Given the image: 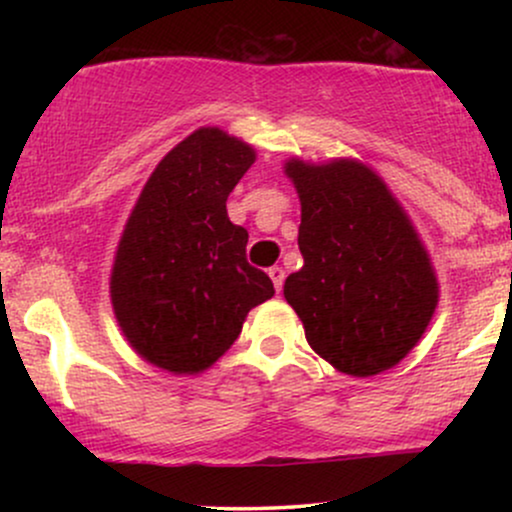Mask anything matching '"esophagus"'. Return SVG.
I'll list each match as a JSON object with an SVG mask.
<instances>
[{"mask_svg":"<svg viewBox=\"0 0 512 512\" xmlns=\"http://www.w3.org/2000/svg\"><path fill=\"white\" fill-rule=\"evenodd\" d=\"M267 274H269V279H272L274 289L281 291V286H284V269L276 267V264H274V267L267 269Z\"/></svg>","mask_w":512,"mask_h":512,"instance_id":"34e87169","label":"esophagus"}]
</instances>
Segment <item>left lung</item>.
Listing matches in <instances>:
<instances>
[{
    "label": "left lung",
    "mask_w": 512,
    "mask_h": 512,
    "mask_svg": "<svg viewBox=\"0 0 512 512\" xmlns=\"http://www.w3.org/2000/svg\"><path fill=\"white\" fill-rule=\"evenodd\" d=\"M303 267L284 284L305 339L339 373L370 378L419 344L440 284L424 240L385 180L358 158H289Z\"/></svg>",
    "instance_id": "obj_1"
}]
</instances>
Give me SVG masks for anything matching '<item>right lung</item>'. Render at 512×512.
Masks as SVG:
<instances>
[{
    "instance_id": "add662e5",
    "label": "right lung",
    "mask_w": 512,
    "mask_h": 512,
    "mask_svg": "<svg viewBox=\"0 0 512 512\" xmlns=\"http://www.w3.org/2000/svg\"><path fill=\"white\" fill-rule=\"evenodd\" d=\"M255 158L243 139L199 127L142 187L115 250L110 303L127 344L151 366L204 373L250 310L274 296L272 279L245 260L248 231L226 211Z\"/></svg>"
}]
</instances>
